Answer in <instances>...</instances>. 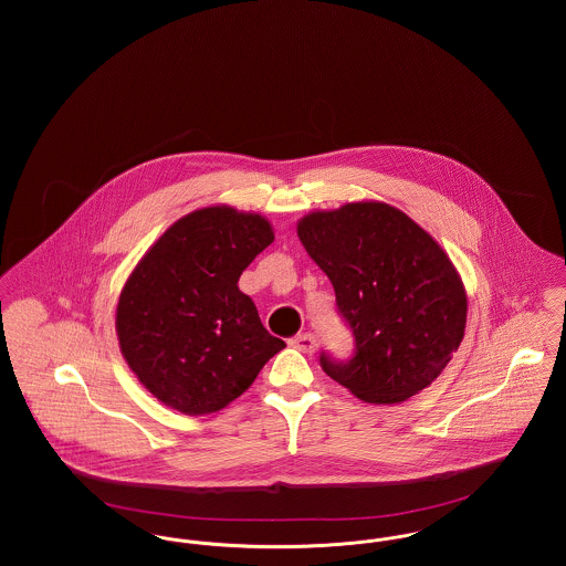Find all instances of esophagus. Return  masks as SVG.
I'll return each mask as SVG.
<instances>
[{
	"mask_svg": "<svg viewBox=\"0 0 566 566\" xmlns=\"http://www.w3.org/2000/svg\"><path fill=\"white\" fill-rule=\"evenodd\" d=\"M291 346L296 350L305 352V354H312L318 348V339L312 333H303V335H296L291 339Z\"/></svg>",
	"mask_w": 566,
	"mask_h": 566,
	"instance_id": "esophagus-1",
	"label": "esophagus"
}]
</instances>
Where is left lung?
Wrapping results in <instances>:
<instances>
[{
  "label": "left lung",
  "mask_w": 566,
  "mask_h": 566,
  "mask_svg": "<svg viewBox=\"0 0 566 566\" xmlns=\"http://www.w3.org/2000/svg\"><path fill=\"white\" fill-rule=\"evenodd\" d=\"M350 324L348 363L321 356L324 374L365 403H403L431 386L464 337L467 293L454 263L399 208L352 201L296 222Z\"/></svg>",
  "instance_id": "8db88e82"
}]
</instances>
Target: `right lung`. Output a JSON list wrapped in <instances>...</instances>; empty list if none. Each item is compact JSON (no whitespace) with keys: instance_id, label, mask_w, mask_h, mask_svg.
Here are the masks:
<instances>
[{"instance_id":"add662e5","label":"right lung","mask_w":566,"mask_h":566,"mask_svg":"<svg viewBox=\"0 0 566 566\" xmlns=\"http://www.w3.org/2000/svg\"><path fill=\"white\" fill-rule=\"evenodd\" d=\"M271 242L265 216L210 206L176 220L139 259L118 296L116 335L129 369L161 403L214 413L286 348L238 286Z\"/></svg>"}]
</instances>
